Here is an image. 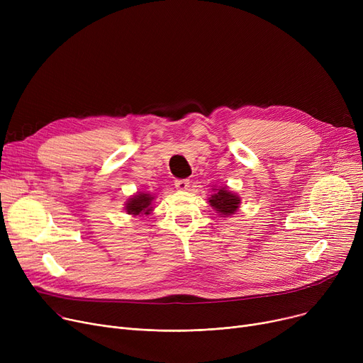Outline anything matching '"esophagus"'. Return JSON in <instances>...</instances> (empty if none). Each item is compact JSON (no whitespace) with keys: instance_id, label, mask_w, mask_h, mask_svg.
<instances>
[{"instance_id":"esophagus-1","label":"esophagus","mask_w":363,"mask_h":363,"mask_svg":"<svg viewBox=\"0 0 363 363\" xmlns=\"http://www.w3.org/2000/svg\"><path fill=\"white\" fill-rule=\"evenodd\" d=\"M175 188L179 189V191H186L189 188V181L188 179H178L175 181Z\"/></svg>"}]
</instances>
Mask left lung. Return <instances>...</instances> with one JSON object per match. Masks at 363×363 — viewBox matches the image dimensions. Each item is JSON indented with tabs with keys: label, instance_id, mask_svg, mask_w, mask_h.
I'll return each mask as SVG.
<instances>
[{
	"label": "left lung",
	"instance_id": "1",
	"mask_svg": "<svg viewBox=\"0 0 363 363\" xmlns=\"http://www.w3.org/2000/svg\"><path fill=\"white\" fill-rule=\"evenodd\" d=\"M212 196L208 197V204H211L215 212L219 213L220 218H230L235 215V212L240 208L241 197L231 191L226 185L225 186H213Z\"/></svg>",
	"mask_w": 363,
	"mask_h": 363
}]
</instances>
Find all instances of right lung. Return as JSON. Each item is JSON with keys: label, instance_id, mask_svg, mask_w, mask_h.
I'll return each mask as SVG.
<instances>
[{"label": "right lung", "instance_id": "1", "mask_svg": "<svg viewBox=\"0 0 363 363\" xmlns=\"http://www.w3.org/2000/svg\"><path fill=\"white\" fill-rule=\"evenodd\" d=\"M152 201H155V196L145 191H137L133 196H130L125 201V212L130 216H143L150 215L152 211Z\"/></svg>", "mask_w": 363, "mask_h": 363}]
</instances>
